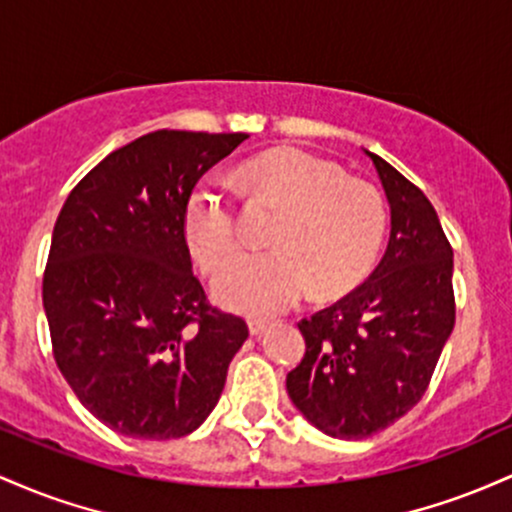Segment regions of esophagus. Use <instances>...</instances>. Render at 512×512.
<instances>
[{"label": "esophagus", "instance_id": "obj_1", "mask_svg": "<svg viewBox=\"0 0 512 512\" xmlns=\"http://www.w3.org/2000/svg\"><path fill=\"white\" fill-rule=\"evenodd\" d=\"M268 329V321H263V319H249V331H251V336H258V333H263Z\"/></svg>", "mask_w": 512, "mask_h": 512}]
</instances>
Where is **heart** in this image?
Returning <instances> with one entry per match:
<instances>
[{
	"label": "heart",
	"mask_w": 512,
	"mask_h": 512,
	"mask_svg": "<svg viewBox=\"0 0 512 512\" xmlns=\"http://www.w3.org/2000/svg\"><path fill=\"white\" fill-rule=\"evenodd\" d=\"M241 179L285 205L273 227V249L229 261L215 278L217 302L251 317L285 312L314 290L338 297L370 273L387 227L382 195L348 179L333 162L297 147L249 159ZM183 239L200 268L215 273L239 246L234 200L222 179L195 183L183 203Z\"/></svg>",
	"instance_id": "1"
}]
</instances>
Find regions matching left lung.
<instances>
[{
  "label": "left lung",
  "instance_id": "left-lung-1",
  "mask_svg": "<svg viewBox=\"0 0 512 512\" xmlns=\"http://www.w3.org/2000/svg\"><path fill=\"white\" fill-rule=\"evenodd\" d=\"M392 208L380 266L343 300L300 321L304 358L287 372V394L321 433L363 440L426 394L455 326L452 246L418 186L377 154Z\"/></svg>",
  "mask_w": 512,
  "mask_h": 512
}]
</instances>
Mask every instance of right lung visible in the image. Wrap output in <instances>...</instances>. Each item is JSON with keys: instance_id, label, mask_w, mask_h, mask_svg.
Wrapping results in <instances>:
<instances>
[{"instance_id": "add662e5", "label": "right lung", "mask_w": 512, "mask_h": 512, "mask_svg": "<svg viewBox=\"0 0 512 512\" xmlns=\"http://www.w3.org/2000/svg\"><path fill=\"white\" fill-rule=\"evenodd\" d=\"M246 132L157 130L108 154L57 215L43 307L62 377L101 423L137 440L193 433L249 336L208 302L181 215Z\"/></svg>"}]
</instances>
